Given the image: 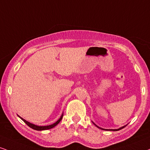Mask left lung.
<instances>
[{"label": "left lung", "instance_id": "obj_1", "mask_svg": "<svg viewBox=\"0 0 150 150\" xmlns=\"http://www.w3.org/2000/svg\"><path fill=\"white\" fill-rule=\"evenodd\" d=\"M93 124H94V123H93ZM95 125H96V124H95ZM96 127H98V128H99V129H103V130H105V129H101V128L98 127V126H96ZM126 127V126H124V127H121V128H120V129H109V130H110V131H119V130H120V129H123V128H124V127Z\"/></svg>", "mask_w": 150, "mask_h": 150}]
</instances>
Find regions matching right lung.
Here are the masks:
<instances>
[{"instance_id":"add662e5","label":"right lung","mask_w":150,"mask_h":150,"mask_svg":"<svg viewBox=\"0 0 150 150\" xmlns=\"http://www.w3.org/2000/svg\"><path fill=\"white\" fill-rule=\"evenodd\" d=\"M63 115H64V114H62V115H61V117L59 118V120L57 121V122H56L54 124H52V125H50V126H44V127H40V126H37V125H35V124H33L31 123H30V122H27V121H26L25 120H23V118H21V117H20V118L22 120L23 122L26 123V124H27V125L30 128H31V129H33L34 130H36V131H43V130H47V129H52V128H54V127H56V126L59 123V122H61V120H62L63 118Z\"/></svg>"}]
</instances>
